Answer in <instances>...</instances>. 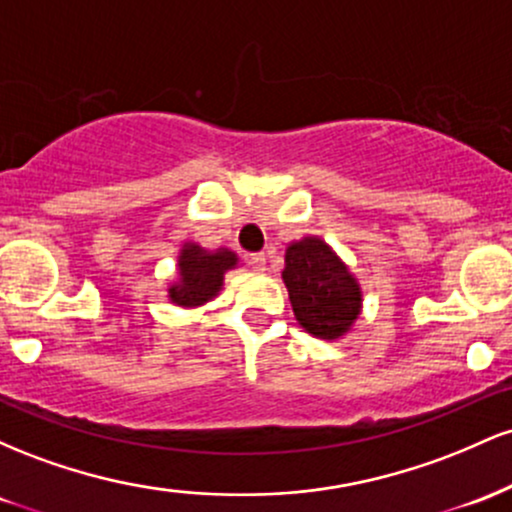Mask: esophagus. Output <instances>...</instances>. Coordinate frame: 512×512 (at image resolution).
Here are the masks:
<instances>
[{"label": "esophagus", "instance_id": "esophagus-1", "mask_svg": "<svg viewBox=\"0 0 512 512\" xmlns=\"http://www.w3.org/2000/svg\"><path fill=\"white\" fill-rule=\"evenodd\" d=\"M250 264L255 272H264L267 269V255L264 252H257V255H250Z\"/></svg>", "mask_w": 512, "mask_h": 512}]
</instances>
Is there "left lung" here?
<instances>
[{"label": "left lung", "mask_w": 512, "mask_h": 512, "mask_svg": "<svg viewBox=\"0 0 512 512\" xmlns=\"http://www.w3.org/2000/svg\"><path fill=\"white\" fill-rule=\"evenodd\" d=\"M281 279L298 325L313 337L339 339L361 315V286L322 238L305 236L291 243Z\"/></svg>", "instance_id": "8db88e82"}]
</instances>
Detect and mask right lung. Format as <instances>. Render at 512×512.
I'll use <instances>...</instances> for the list:
<instances>
[{
	"label": "right lung",
	"mask_w": 512,
	"mask_h": 512,
	"mask_svg": "<svg viewBox=\"0 0 512 512\" xmlns=\"http://www.w3.org/2000/svg\"><path fill=\"white\" fill-rule=\"evenodd\" d=\"M238 264L236 252L221 248L209 252L197 243H185L178 255V281L168 289L170 303L180 308H197L219 296L223 274Z\"/></svg>",
	"instance_id": "right-lung-1"
}]
</instances>
